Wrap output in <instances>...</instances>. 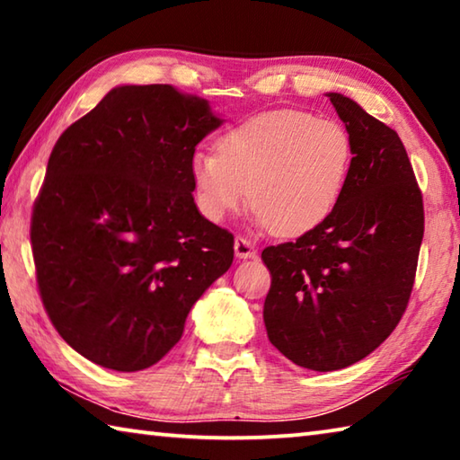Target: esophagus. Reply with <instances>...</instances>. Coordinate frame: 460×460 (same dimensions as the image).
Returning a JSON list of instances; mask_svg holds the SVG:
<instances>
[{
    "label": "esophagus",
    "instance_id": "esophagus-1",
    "mask_svg": "<svg viewBox=\"0 0 460 460\" xmlns=\"http://www.w3.org/2000/svg\"><path fill=\"white\" fill-rule=\"evenodd\" d=\"M233 247H235V255L239 260H252L258 255V249L252 245V241H247L243 237H235V245Z\"/></svg>",
    "mask_w": 460,
    "mask_h": 460
}]
</instances>
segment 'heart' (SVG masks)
<instances>
[{
  "label": "heart",
  "mask_w": 460,
  "mask_h": 460,
  "mask_svg": "<svg viewBox=\"0 0 460 460\" xmlns=\"http://www.w3.org/2000/svg\"><path fill=\"white\" fill-rule=\"evenodd\" d=\"M215 152L192 155L200 215L221 223L252 197L253 223L296 237L329 219L353 166V139L334 119L271 111L221 136Z\"/></svg>",
  "instance_id": "obj_1"
}]
</instances>
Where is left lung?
Segmentation results:
<instances>
[{
    "label": "left lung",
    "instance_id": "1",
    "mask_svg": "<svg viewBox=\"0 0 460 460\" xmlns=\"http://www.w3.org/2000/svg\"><path fill=\"white\" fill-rule=\"evenodd\" d=\"M353 139V166L329 219L261 260L271 274L268 337L292 363L337 371L398 326L424 237L422 194L400 136L341 93H326Z\"/></svg>",
    "mask_w": 460,
    "mask_h": 460
}]
</instances>
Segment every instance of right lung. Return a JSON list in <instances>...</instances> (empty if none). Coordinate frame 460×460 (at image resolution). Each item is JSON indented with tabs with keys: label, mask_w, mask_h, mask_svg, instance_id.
Listing matches in <instances>:
<instances>
[{
	"label": "right lung",
	"mask_w": 460,
	"mask_h": 460,
	"mask_svg": "<svg viewBox=\"0 0 460 460\" xmlns=\"http://www.w3.org/2000/svg\"><path fill=\"white\" fill-rule=\"evenodd\" d=\"M172 84H119L58 137L32 215L46 313L76 353L113 371L158 363L233 235L192 197L194 147L223 126Z\"/></svg>",
	"instance_id": "add662e5"
}]
</instances>
